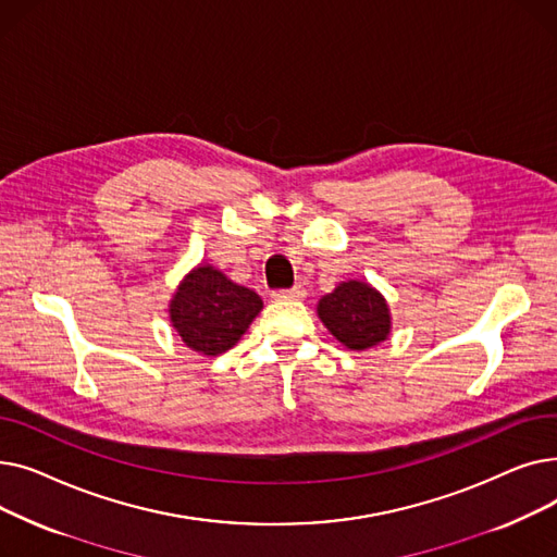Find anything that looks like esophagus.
<instances>
[{
	"mask_svg": "<svg viewBox=\"0 0 557 557\" xmlns=\"http://www.w3.org/2000/svg\"><path fill=\"white\" fill-rule=\"evenodd\" d=\"M307 296V288L302 284H296L294 288H286V290H275L273 298L275 300H305Z\"/></svg>",
	"mask_w": 557,
	"mask_h": 557,
	"instance_id": "1",
	"label": "esophagus"
}]
</instances>
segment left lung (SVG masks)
Instances as JSON below:
<instances>
[{"label": "left lung", "instance_id": "left-lung-1", "mask_svg": "<svg viewBox=\"0 0 557 557\" xmlns=\"http://www.w3.org/2000/svg\"><path fill=\"white\" fill-rule=\"evenodd\" d=\"M327 332L347 349L363 352L384 343L393 330L386 298L363 280H345L315 305Z\"/></svg>", "mask_w": 557, "mask_h": 557}]
</instances>
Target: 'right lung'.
Here are the masks:
<instances>
[{
	"mask_svg": "<svg viewBox=\"0 0 557 557\" xmlns=\"http://www.w3.org/2000/svg\"><path fill=\"white\" fill-rule=\"evenodd\" d=\"M263 309L252 288L232 282L212 263H198L173 290L169 323L202 357H219L237 345Z\"/></svg>",
	"mask_w": 557,
	"mask_h": 557,
	"instance_id": "obj_1",
	"label": "right lung"
}]
</instances>
